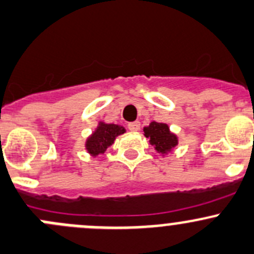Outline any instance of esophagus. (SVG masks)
Returning <instances> with one entry per match:
<instances>
[{
    "label": "esophagus",
    "mask_w": 254,
    "mask_h": 254,
    "mask_svg": "<svg viewBox=\"0 0 254 254\" xmlns=\"http://www.w3.org/2000/svg\"><path fill=\"white\" fill-rule=\"evenodd\" d=\"M139 127H140V124L138 121L130 122V124H128V129H129L130 132H137V130L139 129Z\"/></svg>",
    "instance_id": "obj_1"
}]
</instances>
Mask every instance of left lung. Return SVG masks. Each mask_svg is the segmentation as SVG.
<instances>
[{"instance_id":"obj_1","label":"left lung","mask_w":254,"mask_h":254,"mask_svg":"<svg viewBox=\"0 0 254 254\" xmlns=\"http://www.w3.org/2000/svg\"><path fill=\"white\" fill-rule=\"evenodd\" d=\"M143 132L144 137L149 139V144L153 145L155 152L159 153L162 157L172 153L179 143L178 135L170 130L167 124L153 121L149 126L143 128Z\"/></svg>"}]
</instances>
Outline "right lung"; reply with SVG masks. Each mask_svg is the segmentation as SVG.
<instances>
[{"instance_id": "1", "label": "right lung", "mask_w": 254, "mask_h": 254, "mask_svg": "<svg viewBox=\"0 0 254 254\" xmlns=\"http://www.w3.org/2000/svg\"><path fill=\"white\" fill-rule=\"evenodd\" d=\"M126 133V128L121 125L106 124L100 121L94 132L85 140V149L92 158L97 157L101 153L106 152L111 147L119 135Z\"/></svg>"}]
</instances>
